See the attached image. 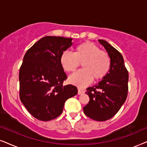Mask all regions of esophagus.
Segmentation results:
<instances>
[{
	"label": "esophagus",
	"instance_id": "obj_1",
	"mask_svg": "<svg viewBox=\"0 0 147 147\" xmlns=\"http://www.w3.org/2000/svg\"><path fill=\"white\" fill-rule=\"evenodd\" d=\"M84 93V91H83V90L79 89V88H78V94L79 95H81V94H83Z\"/></svg>",
	"mask_w": 147,
	"mask_h": 147
}]
</instances>
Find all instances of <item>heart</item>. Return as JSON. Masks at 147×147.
<instances>
[{"label":"heart","mask_w":147,"mask_h":147,"mask_svg":"<svg viewBox=\"0 0 147 147\" xmlns=\"http://www.w3.org/2000/svg\"><path fill=\"white\" fill-rule=\"evenodd\" d=\"M62 67L66 72H74L82 63L83 69L78 70L68 78L70 83L84 87L93 79L100 81L110 69L111 60L107 52L91 42H85L75 47L74 53L65 52L60 58Z\"/></svg>","instance_id":"obj_1"}]
</instances>
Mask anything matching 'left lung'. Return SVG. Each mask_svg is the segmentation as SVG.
I'll list each match as a JSON object with an SVG mask.
<instances>
[{
    "label": "left lung",
    "mask_w": 147,
    "mask_h": 147,
    "mask_svg": "<svg viewBox=\"0 0 147 147\" xmlns=\"http://www.w3.org/2000/svg\"><path fill=\"white\" fill-rule=\"evenodd\" d=\"M98 41L110 58V69L100 82L87 89L89 102L83 110L89 118L101 122L112 118L126 101L128 72L122 54L106 41Z\"/></svg>",
    "instance_id": "left-lung-1"
}]
</instances>
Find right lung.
<instances>
[{"label":"right lung","instance_id":"obj_1","mask_svg":"<svg viewBox=\"0 0 147 147\" xmlns=\"http://www.w3.org/2000/svg\"><path fill=\"white\" fill-rule=\"evenodd\" d=\"M72 38L44 37L25 53L19 70V97L34 118L49 121L59 116L65 101L78 93L77 87L63 85L67 76L60 62Z\"/></svg>","mask_w":147,"mask_h":147}]
</instances>
